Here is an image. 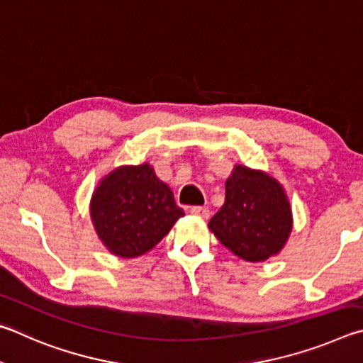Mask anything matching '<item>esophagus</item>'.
I'll use <instances>...</instances> for the list:
<instances>
[{
  "mask_svg": "<svg viewBox=\"0 0 363 363\" xmlns=\"http://www.w3.org/2000/svg\"><path fill=\"white\" fill-rule=\"evenodd\" d=\"M191 212L194 217H199V218H202V220H207L208 218V215H211V212H208V208L207 207H202V206H194V207H191Z\"/></svg>",
  "mask_w": 363,
  "mask_h": 363,
  "instance_id": "esophagus-1",
  "label": "esophagus"
}]
</instances>
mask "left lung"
<instances>
[{
    "label": "left lung",
    "mask_w": 363,
    "mask_h": 363,
    "mask_svg": "<svg viewBox=\"0 0 363 363\" xmlns=\"http://www.w3.org/2000/svg\"><path fill=\"white\" fill-rule=\"evenodd\" d=\"M291 225V207L281 183L266 172L238 164L226 180L225 204L208 221V230L234 255L259 263L284 249Z\"/></svg>",
    "instance_id": "1"
}]
</instances>
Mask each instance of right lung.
Segmentation results:
<instances>
[{"mask_svg": "<svg viewBox=\"0 0 363 363\" xmlns=\"http://www.w3.org/2000/svg\"><path fill=\"white\" fill-rule=\"evenodd\" d=\"M89 211L101 244L121 258L150 252L185 215L148 162L123 165L101 178Z\"/></svg>", "mask_w": 363, "mask_h": 363, "instance_id": "1", "label": "right lung"}]
</instances>
